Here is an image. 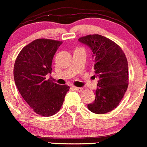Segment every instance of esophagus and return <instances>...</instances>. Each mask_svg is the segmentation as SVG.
Here are the masks:
<instances>
[{
    "label": "esophagus",
    "instance_id": "obj_1",
    "mask_svg": "<svg viewBox=\"0 0 147 147\" xmlns=\"http://www.w3.org/2000/svg\"><path fill=\"white\" fill-rule=\"evenodd\" d=\"M74 88L75 91H82V88H79V87H74Z\"/></svg>",
    "mask_w": 147,
    "mask_h": 147
}]
</instances>
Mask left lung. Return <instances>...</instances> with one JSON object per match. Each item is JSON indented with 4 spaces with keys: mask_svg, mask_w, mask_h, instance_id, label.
Masks as SVG:
<instances>
[{
    "mask_svg": "<svg viewBox=\"0 0 147 147\" xmlns=\"http://www.w3.org/2000/svg\"><path fill=\"white\" fill-rule=\"evenodd\" d=\"M78 41L91 48L94 73L99 78L95 100L88 104V109L100 115L109 112L118 106L129 85L125 53L114 41L98 34L81 37Z\"/></svg>",
    "mask_w": 147,
    "mask_h": 147,
    "instance_id": "1",
    "label": "left lung"
}]
</instances>
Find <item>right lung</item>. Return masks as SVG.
Listing matches in <instances>:
<instances>
[{"instance_id":"obj_1","label":"right lung","mask_w":147,"mask_h":147,"mask_svg":"<svg viewBox=\"0 0 147 147\" xmlns=\"http://www.w3.org/2000/svg\"><path fill=\"white\" fill-rule=\"evenodd\" d=\"M62 44L56 40L38 38L25 46L14 65V80L28 106L38 115L49 117L58 112L70 87L47 80L52 61Z\"/></svg>"}]
</instances>
